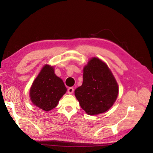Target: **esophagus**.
Returning <instances> with one entry per match:
<instances>
[{"mask_svg": "<svg viewBox=\"0 0 153 153\" xmlns=\"http://www.w3.org/2000/svg\"><path fill=\"white\" fill-rule=\"evenodd\" d=\"M74 89L72 87L69 88L67 89V92H68V94H72V93L74 92Z\"/></svg>", "mask_w": 153, "mask_h": 153, "instance_id": "obj_1", "label": "esophagus"}]
</instances>
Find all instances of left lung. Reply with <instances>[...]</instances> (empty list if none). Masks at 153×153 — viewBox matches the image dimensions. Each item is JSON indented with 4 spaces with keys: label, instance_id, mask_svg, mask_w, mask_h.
Here are the masks:
<instances>
[{
    "label": "left lung",
    "instance_id": "left-lung-1",
    "mask_svg": "<svg viewBox=\"0 0 153 153\" xmlns=\"http://www.w3.org/2000/svg\"><path fill=\"white\" fill-rule=\"evenodd\" d=\"M83 83L75 90L81 107L90 115L105 113L117 98L119 88L107 64L93 57L83 69Z\"/></svg>",
    "mask_w": 153,
    "mask_h": 153
}]
</instances>
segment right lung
Listing matches in <instances>:
<instances>
[{"mask_svg":"<svg viewBox=\"0 0 153 153\" xmlns=\"http://www.w3.org/2000/svg\"><path fill=\"white\" fill-rule=\"evenodd\" d=\"M67 91L64 83L54 71L53 67L45 65L30 88L32 102L45 111L55 108Z\"/></svg>","mask_w":153,"mask_h":153,"instance_id":"1","label":"right lung"}]
</instances>
